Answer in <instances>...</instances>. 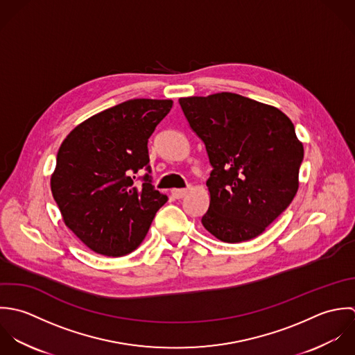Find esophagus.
<instances>
[{
    "instance_id": "1",
    "label": "esophagus",
    "mask_w": 355,
    "mask_h": 355,
    "mask_svg": "<svg viewBox=\"0 0 355 355\" xmlns=\"http://www.w3.org/2000/svg\"><path fill=\"white\" fill-rule=\"evenodd\" d=\"M187 193H188L187 189H173L171 191V195L174 196V199H182Z\"/></svg>"
}]
</instances>
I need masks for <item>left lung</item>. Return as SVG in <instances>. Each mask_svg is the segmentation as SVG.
<instances>
[{"label":"left lung","mask_w":355,"mask_h":355,"mask_svg":"<svg viewBox=\"0 0 355 355\" xmlns=\"http://www.w3.org/2000/svg\"><path fill=\"white\" fill-rule=\"evenodd\" d=\"M178 101L213 166L203 226L225 243L259 236L299 188L304 150L291 119L273 105L229 92Z\"/></svg>","instance_id":"obj_1"}]
</instances>
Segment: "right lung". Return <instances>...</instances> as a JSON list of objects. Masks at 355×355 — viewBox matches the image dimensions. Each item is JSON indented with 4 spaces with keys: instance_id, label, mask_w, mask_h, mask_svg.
Segmentation results:
<instances>
[{
    "instance_id": "right-lung-1",
    "label": "right lung",
    "mask_w": 355,
    "mask_h": 355,
    "mask_svg": "<svg viewBox=\"0 0 355 355\" xmlns=\"http://www.w3.org/2000/svg\"><path fill=\"white\" fill-rule=\"evenodd\" d=\"M171 107V100H128L83 121L62 142L51 191L66 226L93 252H133L167 202L148 174L141 189L132 175L149 170L148 139Z\"/></svg>"
}]
</instances>
